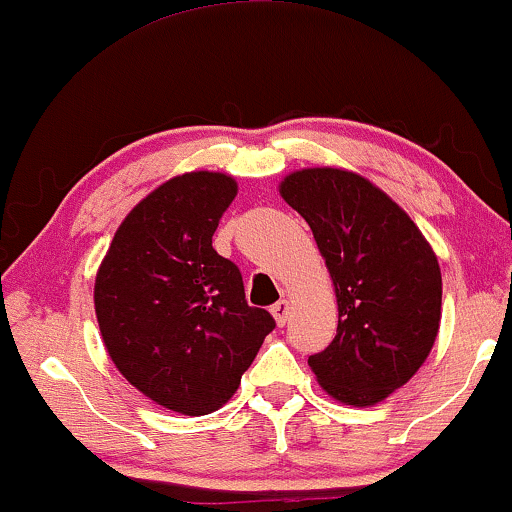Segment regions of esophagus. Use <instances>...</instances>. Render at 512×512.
<instances>
[{"label":"esophagus","instance_id":"1","mask_svg":"<svg viewBox=\"0 0 512 512\" xmlns=\"http://www.w3.org/2000/svg\"><path fill=\"white\" fill-rule=\"evenodd\" d=\"M272 315H274L276 325H286V320H289V315H291V305H289V301L274 303V305H272Z\"/></svg>","mask_w":512,"mask_h":512}]
</instances>
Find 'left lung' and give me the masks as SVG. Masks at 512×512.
<instances>
[{"label":"left lung","instance_id":"1","mask_svg":"<svg viewBox=\"0 0 512 512\" xmlns=\"http://www.w3.org/2000/svg\"><path fill=\"white\" fill-rule=\"evenodd\" d=\"M279 195L308 221L337 296V334L308 366L337 402L373 407L414 378L436 342V252L407 211L354 170H293Z\"/></svg>","mask_w":512,"mask_h":512}]
</instances>
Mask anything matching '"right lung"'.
<instances>
[{
    "mask_svg": "<svg viewBox=\"0 0 512 512\" xmlns=\"http://www.w3.org/2000/svg\"><path fill=\"white\" fill-rule=\"evenodd\" d=\"M238 195L226 173L175 175L137 204L105 252L93 286L108 356L151 402L185 416L221 409L274 317L245 301L238 267L211 248Z\"/></svg>",
    "mask_w": 512,
    "mask_h": 512,
    "instance_id": "add662e5",
    "label": "right lung"
}]
</instances>
